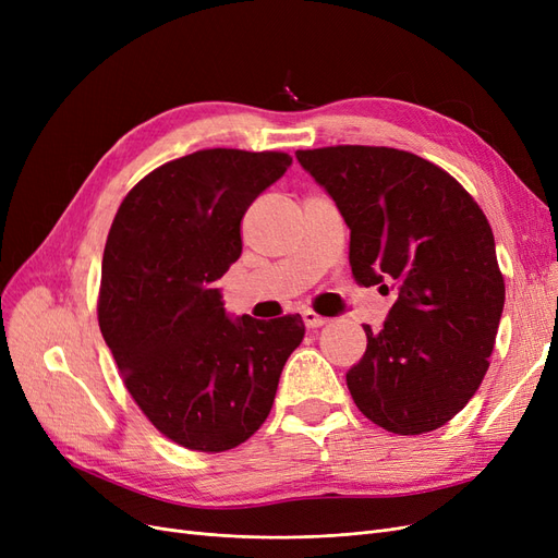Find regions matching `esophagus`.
<instances>
[{"label": "esophagus", "instance_id": "1", "mask_svg": "<svg viewBox=\"0 0 558 558\" xmlns=\"http://www.w3.org/2000/svg\"><path fill=\"white\" fill-rule=\"evenodd\" d=\"M302 318H305V326H307V328H318V326L328 324L326 316H320V314H316V312H312V310L302 312Z\"/></svg>", "mask_w": 558, "mask_h": 558}]
</instances>
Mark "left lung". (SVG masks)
<instances>
[{
    "label": "left lung",
    "mask_w": 558,
    "mask_h": 558,
    "mask_svg": "<svg viewBox=\"0 0 558 558\" xmlns=\"http://www.w3.org/2000/svg\"><path fill=\"white\" fill-rule=\"evenodd\" d=\"M351 230L349 263L363 286L398 283L384 328L347 373L356 408L377 426L421 435L475 396L505 305L492 226L440 167L386 146L295 154Z\"/></svg>",
    "instance_id": "left-lung-1"
}]
</instances>
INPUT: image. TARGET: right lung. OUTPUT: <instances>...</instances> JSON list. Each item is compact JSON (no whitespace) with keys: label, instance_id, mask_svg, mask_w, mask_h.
Segmentation results:
<instances>
[{"label":"right lung","instance_id":"add662e5","mask_svg":"<svg viewBox=\"0 0 558 558\" xmlns=\"http://www.w3.org/2000/svg\"><path fill=\"white\" fill-rule=\"evenodd\" d=\"M291 162L277 150H197L144 177L111 223L99 330L140 410L185 449L248 440L305 337L300 314L228 316L214 289L242 253V216Z\"/></svg>","mask_w":558,"mask_h":558}]
</instances>
